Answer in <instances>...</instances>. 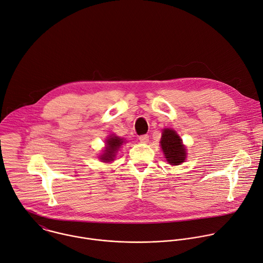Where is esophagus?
Returning a JSON list of instances; mask_svg holds the SVG:
<instances>
[{
  "instance_id": "1",
  "label": "esophagus",
  "mask_w": 263,
  "mask_h": 263,
  "mask_svg": "<svg viewBox=\"0 0 263 263\" xmlns=\"http://www.w3.org/2000/svg\"><path fill=\"white\" fill-rule=\"evenodd\" d=\"M139 141L142 143H146L148 141V135L147 134H143L139 136Z\"/></svg>"
}]
</instances>
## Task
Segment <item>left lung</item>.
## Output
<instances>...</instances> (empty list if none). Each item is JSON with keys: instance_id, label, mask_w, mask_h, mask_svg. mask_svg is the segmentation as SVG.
I'll return each instance as SVG.
<instances>
[{"instance_id": "8db88e82", "label": "left lung", "mask_w": 263, "mask_h": 263, "mask_svg": "<svg viewBox=\"0 0 263 263\" xmlns=\"http://www.w3.org/2000/svg\"><path fill=\"white\" fill-rule=\"evenodd\" d=\"M160 142L165 158L171 165H180L185 161L186 148L180 136L173 130L164 129Z\"/></svg>"}]
</instances>
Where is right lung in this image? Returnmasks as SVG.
Wrapping results in <instances>:
<instances>
[{"label": "right lung", "mask_w": 263, "mask_h": 263, "mask_svg": "<svg viewBox=\"0 0 263 263\" xmlns=\"http://www.w3.org/2000/svg\"><path fill=\"white\" fill-rule=\"evenodd\" d=\"M123 139L117 136H110L107 141H106V147H105V153L101 156V160L105 162L112 161L115 158V153L118 151V148L122 145Z\"/></svg>", "instance_id": "right-lung-1"}]
</instances>
